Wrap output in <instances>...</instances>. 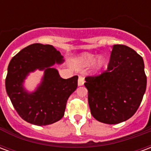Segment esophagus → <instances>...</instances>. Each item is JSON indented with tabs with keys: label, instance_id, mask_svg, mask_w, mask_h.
Masks as SVG:
<instances>
[{
	"label": "esophagus",
	"instance_id": "esophagus-1",
	"mask_svg": "<svg viewBox=\"0 0 151 151\" xmlns=\"http://www.w3.org/2000/svg\"><path fill=\"white\" fill-rule=\"evenodd\" d=\"M85 82V80H84V78L82 77V76H79L78 81V86H82Z\"/></svg>",
	"mask_w": 151,
	"mask_h": 151
}]
</instances>
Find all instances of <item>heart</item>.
Wrapping results in <instances>:
<instances>
[{"mask_svg": "<svg viewBox=\"0 0 151 151\" xmlns=\"http://www.w3.org/2000/svg\"><path fill=\"white\" fill-rule=\"evenodd\" d=\"M78 60L81 65L84 66L91 65L95 61V65L96 69H100L106 63V60L104 56H99V57H98V59L96 60L95 55L90 54V53L87 52L82 53V55L78 57Z\"/></svg>", "mask_w": 151, "mask_h": 151, "instance_id": "b5f03b06", "label": "heart"}]
</instances>
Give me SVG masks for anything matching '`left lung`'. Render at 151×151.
<instances>
[{
	"instance_id": "obj_1",
	"label": "left lung",
	"mask_w": 151,
	"mask_h": 151,
	"mask_svg": "<svg viewBox=\"0 0 151 151\" xmlns=\"http://www.w3.org/2000/svg\"><path fill=\"white\" fill-rule=\"evenodd\" d=\"M85 80L91 115L99 122L109 124L133 116L146 89L142 57L121 44L112 46L106 71Z\"/></svg>"
}]
</instances>
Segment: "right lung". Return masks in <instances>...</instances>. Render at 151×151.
Here are the masks:
<instances>
[{
    "label": "right lung",
    "mask_w": 151,
    "mask_h": 151,
    "mask_svg": "<svg viewBox=\"0 0 151 151\" xmlns=\"http://www.w3.org/2000/svg\"><path fill=\"white\" fill-rule=\"evenodd\" d=\"M64 62L59 51L49 44L34 43L21 50L8 66L5 89L18 115L28 123L47 125L60 120L65 114L68 99L78 86V76L60 78L52 66ZM44 71L37 90L29 92L24 88L30 72Z\"/></svg>",
    "instance_id": "right-lung-1"
}]
</instances>
